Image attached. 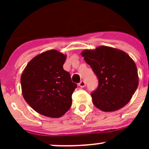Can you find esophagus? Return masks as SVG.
I'll use <instances>...</instances> for the list:
<instances>
[{
	"mask_svg": "<svg viewBox=\"0 0 149 149\" xmlns=\"http://www.w3.org/2000/svg\"><path fill=\"white\" fill-rule=\"evenodd\" d=\"M78 85H79L80 88H84V87L85 86V82L83 81V80H81V81H80V83L78 84Z\"/></svg>",
	"mask_w": 149,
	"mask_h": 149,
	"instance_id": "obj_1",
	"label": "esophagus"
}]
</instances>
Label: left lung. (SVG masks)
I'll return each mask as SVG.
<instances>
[{
    "instance_id": "left-lung-1",
    "label": "left lung",
    "mask_w": 149,
    "mask_h": 149,
    "mask_svg": "<svg viewBox=\"0 0 149 149\" xmlns=\"http://www.w3.org/2000/svg\"><path fill=\"white\" fill-rule=\"evenodd\" d=\"M81 55L99 80L98 88L91 94L94 105L105 112L125 107L139 85L133 59L124 51L108 46L85 49Z\"/></svg>"
}]
</instances>
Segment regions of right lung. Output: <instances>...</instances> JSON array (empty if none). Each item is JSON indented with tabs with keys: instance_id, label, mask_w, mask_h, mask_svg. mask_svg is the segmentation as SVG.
Returning a JSON list of instances; mask_svg holds the SVG:
<instances>
[{
	"instance_id": "1",
	"label": "right lung",
	"mask_w": 149,
	"mask_h": 149,
	"mask_svg": "<svg viewBox=\"0 0 149 149\" xmlns=\"http://www.w3.org/2000/svg\"><path fill=\"white\" fill-rule=\"evenodd\" d=\"M66 55L49 49L34 57L21 76L22 92L27 104L42 116L59 118L69 111L77 88L63 69Z\"/></svg>"
}]
</instances>
